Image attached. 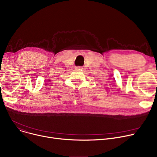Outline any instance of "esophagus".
<instances>
[{"instance_id":"obj_1","label":"esophagus","mask_w":157,"mask_h":157,"mask_svg":"<svg viewBox=\"0 0 157 157\" xmlns=\"http://www.w3.org/2000/svg\"><path fill=\"white\" fill-rule=\"evenodd\" d=\"M76 70H82V67H76Z\"/></svg>"}]
</instances>
